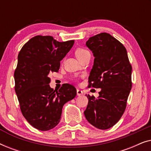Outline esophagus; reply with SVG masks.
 I'll use <instances>...</instances> for the list:
<instances>
[{
  "label": "esophagus",
  "instance_id": "1",
  "mask_svg": "<svg viewBox=\"0 0 151 151\" xmlns=\"http://www.w3.org/2000/svg\"><path fill=\"white\" fill-rule=\"evenodd\" d=\"M82 93H82V91H81L80 89H77V96H81Z\"/></svg>",
  "mask_w": 151,
  "mask_h": 151
}]
</instances>
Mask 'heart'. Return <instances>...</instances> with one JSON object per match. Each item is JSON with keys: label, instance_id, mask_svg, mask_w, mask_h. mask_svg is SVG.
Listing matches in <instances>:
<instances>
[{"label": "heart", "instance_id": "b5f03b06", "mask_svg": "<svg viewBox=\"0 0 151 151\" xmlns=\"http://www.w3.org/2000/svg\"><path fill=\"white\" fill-rule=\"evenodd\" d=\"M87 53H89V51H88V50H86V49H83V48L78 49L76 51V57H77V58H78L84 56V55L87 54Z\"/></svg>", "mask_w": 151, "mask_h": 151}]
</instances>
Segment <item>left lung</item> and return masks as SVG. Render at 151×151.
Here are the masks:
<instances>
[{
  "instance_id": "obj_1",
  "label": "left lung",
  "mask_w": 151,
  "mask_h": 151,
  "mask_svg": "<svg viewBox=\"0 0 151 151\" xmlns=\"http://www.w3.org/2000/svg\"><path fill=\"white\" fill-rule=\"evenodd\" d=\"M86 45L95 57L88 77V87L100 88L99 97L88 95L84 115L97 129L105 130L119 120L132 87V67L127 49L107 33L92 36Z\"/></svg>"
}]
</instances>
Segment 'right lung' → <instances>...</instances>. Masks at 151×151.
Wrapping results in <instances>:
<instances>
[{
	"label": "right lung",
	"instance_id": "add662e5",
	"mask_svg": "<svg viewBox=\"0 0 151 151\" xmlns=\"http://www.w3.org/2000/svg\"><path fill=\"white\" fill-rule=\"evenodd\" d=\"M73 44L74 40L61 42L50 36H36L18 53L15 91L24 118L40 131H49L58 125L64 104L77 93L71 84H63L57 91L49 84V73L58 71L60 61Z\"/></svg>",
	"mask_w": 151,
	"mask_h": 151
}]
</instances>
